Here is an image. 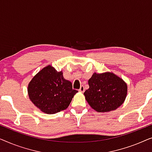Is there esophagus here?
I'll use <instances>...</instances> for the list:
<instances>
[{"label": "esophagus", "instance_id": "34e87169", "mask_svg": "<svg viewBox=\"0 0 152 152\" xmlns=\"http://www.w3.org/2000/svg\"><path fill=\"white\" fill-rule=\"evenodd\" d=\"M84 91H85V89H84V86H81V87H80V90H79V91H80V92L83 93V92H84Z\"/></svg>", "mask_w": 152, "mask_h": 152}]
</instances>
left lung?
I'll return each instance as SVG.
<instances>
[{"label": "left lung", "mask_w": 152, "mask_h": 152, "mask_svg": "<svg viewBox=\"0 0 152 152\" xmlns=\"http://www.w3.org/2000/svg\"><path fill=\"white\" fill-rule=\"evenodd\" d=\"M88 83L89 88L84 93L85 99L99 113L114 111L125 100L127 85L113 72H94Z\"/></svg>", "instance_id": "left-lung-1"}]
</instances>
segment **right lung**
Returning <instances> with one entry per match:
<instances>
[{
    "label": "right lung",
    "instance_id": "right-lung-1",
    "mask_svg": "<svg viewBox=\"0 0 152 152\" xmlns=\"http://www.w3.org/2000/svg\"><path fill=\"white\" fill-rule=\"evenodd\" d=\"M78 91L72 89L63 72H58L51 65L42 68L32 79L28 86L29 98L41 111L54 114L67 109Z\"/></svg>",
    "mask_w": 152,
    "mask_h": 152
}]
</instances>
